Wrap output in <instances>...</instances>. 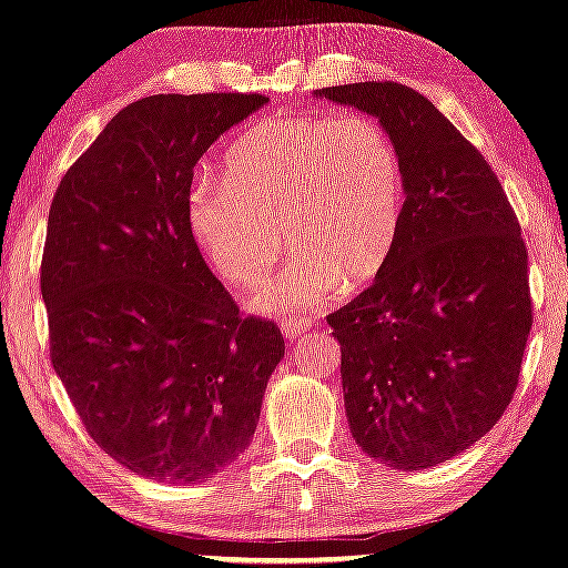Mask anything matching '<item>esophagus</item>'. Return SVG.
Here are the masks:
<instances>
[{"label": "esophagus", "mask_w": 568, "mask_h": 568, "mask_svg": "<svg viewBox=\"0 0 568 568\" xmlns=\"http://www.w3.org/2000/svg\"><path fill=\"white\" fill-rule=\"evenodd\" d=\"M278 326H282V332L286 334V337H290V339H297L300 334H303V332H307V328H311V321H303V318H284L282 324H278Z\"/></svg>", "instance_id": "34e87169"}]
</instances>
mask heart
I'll return each instance as SVG.
<instances>
[{"instance_id": "1", "label": "heart", "mask_w": 568, "mask_h": 568, "mask_svg": "<svg viewBox=\"0 0 568 568\" xmlns=\"http://www.w3.org/2000/svg\"><path fill=\"white\" fill-rule=\"evenodd\" d=\"M226 181L200 179L186 221L210 268L234 290L278 276L252 297L261 313L307 311L334 286L379 276L403 221V168L368 115H290L252 125L223 158Z\"/></svg>"}]
</instances>
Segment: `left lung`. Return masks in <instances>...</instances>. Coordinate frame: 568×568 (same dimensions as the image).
I'll list each match as a JSON object with an SVG mask.
<instances>
[{"instance_id":"obj_1","label":"left lung","mask_w":568,"mask_h":568,"mask_svg":"<svg viewBox=\"0 0 568 568\" xmlns=\"http://www.w3.org/2000/svg\"><path fill=\"white\" fill-rule=\"evenodd\" d=\"M376 118L403 168L387 265L328 316L353 439L418 471L464 453L506 413L531 328L527 247L498 176L426 97L395 81L316 89Z\"/></svg>"}]
</instances>
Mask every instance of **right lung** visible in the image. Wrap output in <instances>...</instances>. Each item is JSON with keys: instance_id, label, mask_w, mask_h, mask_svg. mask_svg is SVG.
Instances as JSON below:
<instances>
[{"instance_id": "add662e5", "label": "right lung", "mask_w": 568, "mask_h": 568, "mask_svg": "<svg viewBox=\"0 0 568 568\" xmlns=\"http://www.w3.org/2000/svg\"><path fill=\"white\" fill-rule=\"evenodd\" d=\"M261 94H155L121 110L54 192L41 297L54 374L97 445L155 481L234 464L284 358L242 318L186 221L197 160Z\"/></svg>"}]
</instances>
